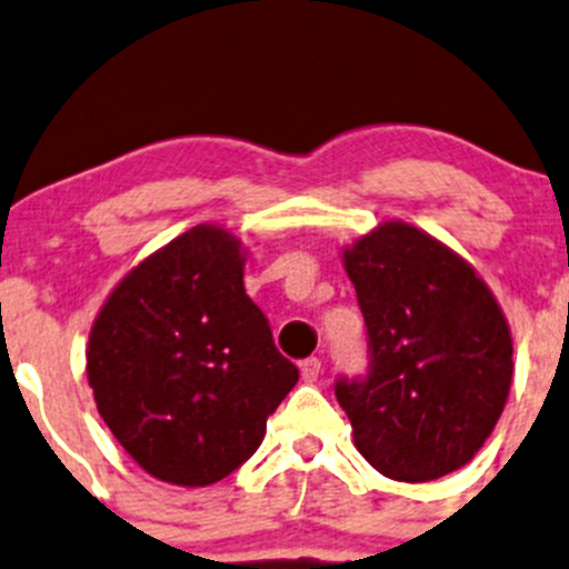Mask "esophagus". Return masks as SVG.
Instances as JSON below:
<instances>
[{"label":"esophagus","mask_w":569,"mask_h":569,"mask_svg":"<svg viewBox=\"0 0 569 569\" xmlns=\"http://www.w3.org/2000/svg\"><path fill=\"white\" fill-rule=\"evenodd\" d=\"M300 375H302V382H317L319 377H321V360L319 358L302 360Z\"/></svg>","instance_id":"34e87169"}]
</instances>
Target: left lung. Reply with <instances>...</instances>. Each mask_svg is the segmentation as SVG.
Segmentation results:
<instances>
[{"instance_id": "1", "label": "left lung", "mask_w": 569, "mask_h": 569, "mask_svg": "<svg viewBox=\"0 0 569 569\" xmlns=\"http://www.w3.org/2000/svg\"><path fill=\"white\" fill-rule=\"evenodd\" d=\"M369 327L371 375L341 380L338 405L371 468L435 481L479 455L512 386V332L473 263L391 220L341 250Z\"/></svg>"}]
</instances>
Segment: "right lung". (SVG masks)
Listing matches in <instances>:
<instances>
[{
  "label": "right lung",
  "mask_w": 569,
  "mask_h": 569,
  "mask_svg": "<svg viewBox=\"0 0 569 569\" xmlns=\"http://www.w3.org/2000/svg\"><path fill=\"white\" fill-rule=\"evenodd\" d=\"M244 261L228 228H189L131 267L90 327L96 407L168 485L209 487L250 460L300 377L244 291Z\"/></svg>",
  "instance_id": "obj_1"
}]
</instances>
